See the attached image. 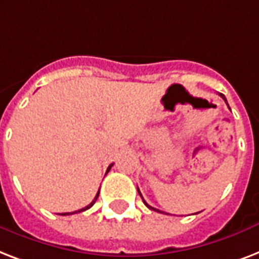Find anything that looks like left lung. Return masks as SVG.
Listing matches in <instances>:
<instances>
[{"label":"left lung","mask_w":259,"mask_h":259,"mask_svg":"<svg viewBox=\"0 0 259 259\" xmlns=\"http://www.w3.org/2000/svg\"><path fill=\"white\" fill-rule=\"evenodd\" d=\"M220 97L223 98L224 101H226V104H227V100H226V97H224V94H222V93H220ZM227 105H228V104H227ZM228 108H230V107H228ZM138 192H139V190H138ZM139 194H140V192H139ZM140 196H142V194H140ZM143 202H144V204H146V206H148V208H150V209H152V211H157V212H159V211H158V209H155V208H152V206H150V205H148L147 202L144 201V200H143Z\"/></svg>","instance_id":"1"}]
</instances>
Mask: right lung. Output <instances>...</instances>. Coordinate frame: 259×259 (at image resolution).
Wrapping results in <instances>:
<instances>
[{"mask_svg":"<svg viewBox=\"0 0 259 259\" xmlns=\"http://www.w3.org/2000/svg\"><path fill=\"white\" fill-rule=\"evenodd\" d=\"M112 166H113V163H112V165H109L108 166V170H107V173L108 171H109V170H111V167ZM98 193H100V190H98L97 192V194H96V197H94V200L92 202H90L89 205L88 206H85V208H82V209H78V211H75V212H66V213H59V215H62V216H66V215H73V213H77V212H83V211H86V209H89L90 206H93V204L94 202H96V200H97V197H98Z\"/></svg>","mask_w":259,"mask_h":259,"instance_id":"1","label":"right lung"}]
</instances>
